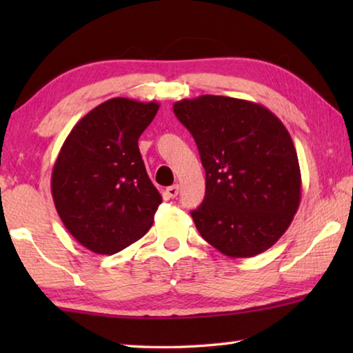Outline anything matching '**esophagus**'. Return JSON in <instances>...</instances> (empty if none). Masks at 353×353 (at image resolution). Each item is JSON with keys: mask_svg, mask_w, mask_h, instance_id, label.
I'll return each mask as SVG.
<instances>
[{"mask_svg": "<svg viewBox=\"0 0 353 353\" xmlns=\"http://www.w3.org/2000/svg\"><path fill=\"white\" fill-rule=\"evenodd\" d=\"M177 194H179V185H171V187L166 188V196H168L170 199H174Z\"/></svg>", "mask_w": 353, "mask_h": 353, "instance_id": "obj_1", "label": "esophagus"}]
</instances>
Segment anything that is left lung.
Returning <instances> with one entry per match:
<instances>
[{"label": "left lung", "mask_w": 353, "mask_h": 353, "mask_svg": "<svg viewBox=\"0 0 353 353\" xmlns=\"http://www.w3.org/2000/svg\"><path fill=\"white\" fill-rule=\"evenodd\" d=\"M205 168V198L191 212L201 236L232 259L279 241L301 204L297 152L283 123L265 105L202 94L172 105Z\"/></svg>", "instance_id": "obj_1"}]
</instances>
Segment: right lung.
<instances>
[{"label": "right lung", "instance_id": "add662e5", "mask_svg": "<svg viewBox=\"0 0 353 353\" xmlns=\"http://www.w3.org/2000/svg\"><path fill=\"white\" fill-rule=\"evenodd\" d=\"M159 107L129 98L97 105L71 129L52 166L59 216L94 254H117L140 240L162 204L139 149Z\"/></svg>", "mask_w": 353, "mask_h": 353}]
</instances>
